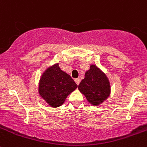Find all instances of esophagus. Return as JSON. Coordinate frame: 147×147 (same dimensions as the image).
Returning a JSON list of instances; mask_svg holds the SVG:
<instances>
[{"label":"esophagus","mask_w":147,"mask_h":147,"mask_svg":"<svg viewBox=\"0 0 147 147\" xmlns=\"http://www.w3.org/2000/svg\"><path fill=\"white\" fill-rule=\"evenodd\" d=\"M75 82H76L77 85H79L80 84V78H76V79L75 80Z\"/></svg>","instance_id":"1"}]
</instances>
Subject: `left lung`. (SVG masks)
<instances>
[{"label":"left lung","instance_id":"left-lung-1","mask_svg":"<svg viewBox=\"0 0 147 147\" xmlns=\"http://www.w3.org/2000/svg\"><path fill=\"white\" fill-rule=\"evenodd\" d=\"M78 89L90 103L98 105L110 95L111 85L105 74L96 65H91L89 70L85 72V78L78 85Z\"/></svg>","mask_w":147,"mask_h":147}]
</instances>
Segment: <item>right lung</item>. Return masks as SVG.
Instances as JSON below:
<instances>
[{
  "label": "right lung",
  "mask_w": 147,
  "mask_h": 147,
  "mask_svg": "<svg viewBox=\"0 0 147 147\" xmlns=\"http://www.w3.org/2000/svg\"><path fill=\"white\" fill-rule=\"evenodd\" d=\"M77 88L78 85L73 79L62 71L57 63L47 68L42 75L39 93L51 107L57 108Z\"/></svg>",
  "instance_id": "right-lung-1"
}]
</instances>
